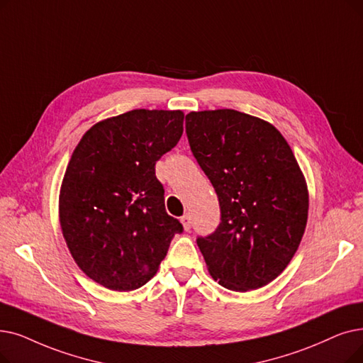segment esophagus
I'll use <instances>...</instances> for the list:
<instances>
[{
  "label": "esophagus",
  "mask_w": 363,
  "mask_h": 363,
  "mask_svg": "<svg viewBox=\"0 0 363 363\" xmlns=\"http://www.w3.org/2000/svg\"><path fill=\"white\" fill-rule=\"evenodd\" d=\"M181 223H182V225H184V228L188 231L191 228V216H190V213H185L182 218H181Z\"/></svg>",
  "instance_id": "34e87169"
}]
</instances>
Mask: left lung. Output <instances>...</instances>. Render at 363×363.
<instances>
[{"instance_id":"8db88e82","label":"left lung","mask_w":363,"mask_h":363,"mask_svg":"<svg viewBox=\"0 0 363 363\" xmlns=\"http://www.w3.org/2000/svg\"><path fill=\"white\" fill-rule=\"evenodd\" d=\"M185 133L220 208L216 230L197 238L211 276L238 292L265 286L307 224V185L291 147L270 123L234 109L186 114Z\"/></svg>"}]
</instances>
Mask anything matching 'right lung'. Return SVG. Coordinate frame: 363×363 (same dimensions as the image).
I'll return each mask as SVG.
<instances>
[{"instance_id": "obj_1", "label": "right lung", "mask_w": 363, "mask_h": 363, "mask_svg": "<svg viewBox=\"0 0 363 363\" xmlns=\"http://www.w3.org/2000/svg\"><path fill=\"white\" fill-rule=\"evenodd\" d=\"M182 132V111L133 109L94 124L74 150L59 196L60 227L77 265L99 285L144 286L184 231L167 215L155 177V163Z\"/></svg>"}]
</instances>
